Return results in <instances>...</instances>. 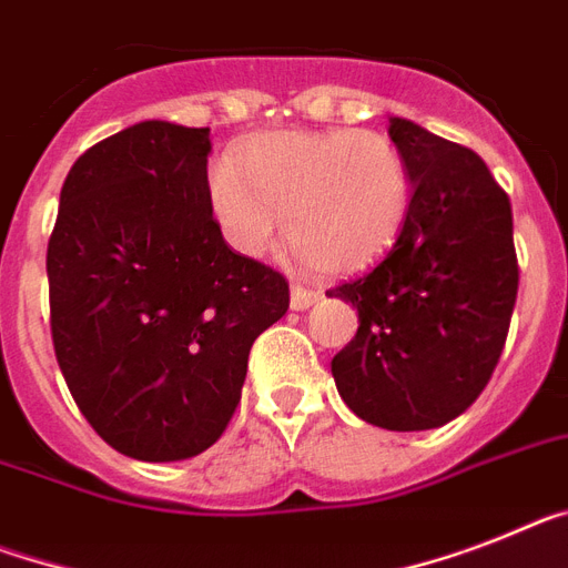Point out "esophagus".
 <instances>
[{"instance_id":"1","label":"esophagus","mask_w":568,"mask_h":568,"mask_svg":"<svg viewBox=\"0 0 568 568\" xmlns=\"http://www.w3.org/2000/svg\"><path fill=\"white\" fill-rule=\"evenodd\" d=\"M321 300L317 288H306V285H292V308L294 312H303V308L314 306Z\"/></svg>"}]
</instances>
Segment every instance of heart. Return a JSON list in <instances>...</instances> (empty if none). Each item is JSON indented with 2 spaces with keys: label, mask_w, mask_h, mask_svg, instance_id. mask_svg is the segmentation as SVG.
<instances>
[{
  "label": "heart",
  "mask_w": 568,
  "mask_h": 568,
  "mask_svg": "<svg viewBox=\"0 0 568 568\" xmlns=\"http://www.w3.org/2000/svg\"><path fill=\"white\" fill-rule=\"evenodd\" d=\"M207 195L240 254H265L285 219V242L300 260L323 274H352L398 240L413 173L402 146L381 132H262L213 166Z\"/></svg>",
  "instance_id": "heart-1"
}]
</instances>
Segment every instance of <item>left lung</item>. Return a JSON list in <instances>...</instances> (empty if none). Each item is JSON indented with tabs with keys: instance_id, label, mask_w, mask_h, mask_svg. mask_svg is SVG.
I'll return each instance as SVG.
<instances>
[{
	"instance_id": "obj_1",
	"label": "left lung",
	"mask_w": 568,
	"mask_h": 568,
	"mask_svg": "<svg viewBox=\"0 0 568 568\" xmlns=\"http://www.w3.org/2000/svg\"><path fill=\"white\" fill-rule=\"evenodd\" d=\"M413 204L389 254L328 288L357 308V335L332 357L337 393L384 430H433L488 387L517 303L508 193L468 146L393 118Z\"/></svg>"
}]
</instances>
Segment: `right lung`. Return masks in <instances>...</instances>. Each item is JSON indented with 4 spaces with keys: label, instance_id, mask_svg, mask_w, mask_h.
<instances>
[{
    "label": "right lung",
    "instance_id": "obj_1",
    "mask_svg": "<svg viewBox=\"0 0 568 568\" xmlns=\"http://www.w3.org/2000/svg\"><path fill=\"white\" fill-rule=\"evenodd\" d=\"M207 132L144 121L85 150L49 240L57 364L94 433L141 462L225 433L251 346L288 312V280L213 219Z\"/></svg>",
    "mask_w": 568,
    "mask_h": 568
}]
</instances>
